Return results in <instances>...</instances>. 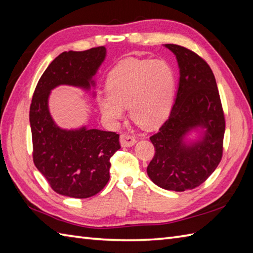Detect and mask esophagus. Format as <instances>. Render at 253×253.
I'll return each mask as SVG.
<instances>
[{"instance_id":"obj_1","label":"esophagus","mask_w":253,"mask_h":253,"mask_svg":"<svg viewBox=\"0 0 253 253\" xmlns=\"http://www.w3.org/2000/svg\"><path fill=\"white\" fill-rule=\"evenodd\" d=\"M136 143V138L131 136L130 133H122L121 135V144L122 147H131Z\"/></svg>"}]
</instances>
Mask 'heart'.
<instances>
[{
    "label": "heart",
    "instance_id": "heart-1",
    "mask_svg": "<svg viewBox=\"0 0 253 253\" xmlns=\"http://www.w3.org/2000/svg\"><path fill=\"white\" fill-rule=\"evenodd\" d=\"M106 84L107 91L99 94L98 101L107 120H122L129 106L132 121L150 129L169 116L176 77L165 61L127 58L110 72Z\"/></svg>",
    "mask_w": 253,
    "mask_h": 253
}]
</instances>
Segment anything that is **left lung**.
<instances>
[{
  "instance_id": "obj_1",
  "label": "left lung",
  "mask_w": 253,
  "mask_h": 253,
  "mask_svg": "<svg viewBox=\"0 0 253 253\" xmlns=\"http://www.w3.org/2000/svg\"><path fill=\"white\" fill-rule=\"evenodd\" d=\"M165 46L178 62L179 87L169 118L150 137L155 153L147 173L161 188L185 191L200 186L221 162L225 116L209 64L185 46ZM197 126L205 129L203 140L187 146L182 138Z\"/></svg>"
}]
</instances>
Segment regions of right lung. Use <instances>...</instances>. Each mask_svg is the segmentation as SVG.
<instances>
[{
	"mask_svg": "<svg viewBox=\"0 0 253 253\" xmlns=\"http://www.w3.org/2000/svg\"><path fill=\"white\" fill-rule=\"evenodd\" d=\"M105 57V47L63 52L42 74L32 95L29 120L36 168L60 195L84 199L100 192L110 179V159L121 149L114 131L64 130L50 115L47 99L58 84L90 88Z\"/></svg>",
	"mask_w": 253,
	"mask_h": 253,
	"instance_id": "right-lung-1",
	"label": "right lung"
}]
</instances>
